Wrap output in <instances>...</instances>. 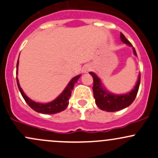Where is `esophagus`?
<instances>
[{"label":"esophagus","mask_w":158,"mask_h":158,"mask_svg":"<svg viewBox=\"0 0 158 158\" xmlns=\"http://www.w3.org/2000/svg\"><path fill=\"white\" fill-rule=\"evenodd\" d=\"M91 69V67H89V66H85V67L84 68V73H88V71H89Z\"/></svg>","instance_id":"34e87169"}]
</instances>
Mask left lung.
Segmentation results:
<instances>
[{"label":"left lung","mask_w":158,"mask_h":158,"mask_svg":"<svg viewBox=\"0 0 158 158\" xmlns=\"http://www.w3.org/2000/svg\"><path fill=\"white\" fill-rule=\"evenodd\" d=\"M120 39L123 43L132 47V44L126 39L123 33H120ZM133 48L134 54L137 56L135 48ZM89 74H91L93 77L92 90L94 98L95 99V104L102 110L107 111V112H115V111L120 110L129 107L135 100L140 85V74L139 75L138 81L134 89L130 92H128L125 94H114L107 92L103 88L101 79L98 77L97 75L92 72L89 73Z\"/></svg>","instance_id":"1"}]
</instances>
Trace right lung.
Masks as SVG:
<instances>
[{"instance_id": "add662e5", "label": "right lung", "mask_w": 158, "mask_h": 158, "mask_svg": "<svg viewBox=\"0 0 158 158\" xmlns=\"http://www.w3.org/2000/svg\"><path fill=\"white\" fill-rule=\"evenodd\" d=\"M18 66H19V59H18L17 64H16V75H17L18 73ZM80 76L81 75L75 76L73 79H71L70 82L68 83L66 89L64 90V92L61 93L55 100L51 101L49 103H46V104H41V103H38L31 100L23 92L22 88L19 85V79H18L17 77H16V82H17L18 88H19V90L21 94H22L23 98L31 109L34 110L36 112L40 113V114H54L64 110L67 107L68 104H69V99L71 96V93H72V90L73 89L75 84L76 83V82H77Z\"/></svg>"}]
</instances>
